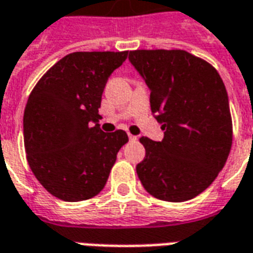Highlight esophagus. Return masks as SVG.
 I'll use <instances>...</instances> for the list:
<instances>
[{"instance_id":"obj_1","label":"esophagus","mask_w":253,"mask_h":253,"mask_svg":"<svg viewBox=\"0 0 253 253\" xmlns=\"http://www.w3.org/2000/svg\"><path fill=\"white\" fill-rule=\"evenodd\" d=\"M128 139H130V141H137V137H135V135H131V134H128Z\"/></svg>"}]
</instances>
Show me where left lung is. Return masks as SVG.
Returning <instances> with one entry per match:
<instances>
[{"label": "left lung", "mask_w": 253, "mask_h": 253, "mask_svg": "<svg viewBox=\"0 0 253 253\" xmlns=\"http://www.w3.org/2000/svg\"><path fill=\"white\" fill-rule=\"evenodd\" d=\"M128 61L150 90L163 141L142 137L146 156L137 165L145 190L167 202L190 201L206 190L228 160L232 118L222 78L183 50H137Z\"/></svg>", "instance_id": "left-lung-1"}]
</instances>
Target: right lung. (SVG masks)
Instances as JSON below:
<instances>
[{"label":"right lung","mask_w":253,"mask_h":253,"mask_svg":"<svg viewBox=\"0 0 253 253\" xmlns=\"http://www.w3.org/2000/svg\"><path fill=\"white\" fill-rule=\"evenodd\" d=\"M128 51L72 52L39 80L24 111V145L31 169L50 194L80 202L103 190L123 130L101 131L99 108L108 77Z\"/></svg>","instance_id":"obj_1"}]
</instances>
